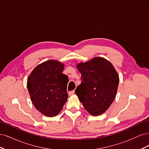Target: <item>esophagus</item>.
Segmentation results:
<instances>
[{
    "label": "esophagus",
    "instance_id": "1",
    "mask_svg": "<svg viewBox=\"0 0 149 149\" xmlns=\"http://www.w3.org/2000/svg\"><path fill=\"white\" fill-rule=\"evenodd\" d=\"M74 94V91L73 90V91H70L69 93H68V94L70 96H71V95H73V94Z\"/></svg>",
    "mask_w": 149,
    "mask_h": 149
}]
</instances>
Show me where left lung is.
<instances>
[{
  "instance_id": "obj_1",
  "label": "left lung",
  "mask_w": 149,
  "mask_h": 149,
  "mask_svg": "<svg viewBox=\"0 0 149 149\" xmlns=\"http://www.w3.org/2000/svg\"><path fill=\"white\" fill-rule=\"evenodd\" d=\"M82 74V81L75 93L85 109L93 116H100L113 102L118 91L119 78L111 63L102 57L76 65Z\"/></svg>"
}]
</instances>
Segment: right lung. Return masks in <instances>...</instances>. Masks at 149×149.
Listing matches in <instances>:
<instances>
[{"label": "right lung", "instance_id": "obj_1", "mask_svg": "<svg viewBox=\"0 0 149 149\" xmlns=\"http://www.w3.org/2000/svg\"><path fill=\"white\" fill-rule=\"evenodd\" d=\"M65 65L49 60L37 65L27 79V89L33 105L42 114L54 117L60 113L68 95V77L63 74Z\"/></svg>", "mask_w": 149, "mask_h": 149}]
</instances>
